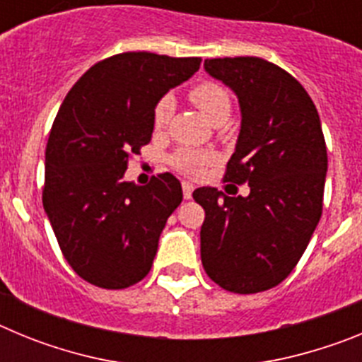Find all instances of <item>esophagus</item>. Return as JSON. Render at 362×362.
<instances>
[{"instance_id":"esophagus-1","label":"esophagus","mask_w":362,"mask_h":362,"mask_svg":"<svg viewBox=\"0 0 362 362\" xmlns=\"http://www.w3.org/2000/svg\"><path fill=\"white\" fill-rule=\"evenodd\" d=\"M181 187H183V196H185V199H190V197H192V192H194V185L188 183V181H183V185H181Z\"/></svg>"}]
</instances>
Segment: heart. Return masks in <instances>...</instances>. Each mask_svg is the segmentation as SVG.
<instances>
[{
	"instance_id": "heart-1",
	"label": "heart",
	"mask_w": 362,
	"mask_h": 362,
	"mask_svg": "<svg viewBox=\"0 0 362 362\" xmlns=\"http://www.w3.org/2000/svg\"><path fill=\"white\" fill-rule=\"evenodd\" d=\"M188 98L197 108L201 110L206 119L214 124L225 123L226 117L230 116V108H232V99L226 92L225 86L214 81L197 83L192 86L188 92ZM174 112V101L170 98H161L153 107L152 123L153 129L161 132L168 127V121ZM216 161V152L209 148H179L177 152L172 153L170 165L175 170H179L185 175H197L201 174L204 166Z\"/></svg>"
}]
</instances>
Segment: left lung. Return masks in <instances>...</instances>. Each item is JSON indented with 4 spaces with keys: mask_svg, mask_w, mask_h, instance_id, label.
<instances>
[{
    "mask_svg": "<svg viewBox=\"0 0 362 362\" xmlns=\"http://www.w3.org/2000/svg\"><path fill=\"white\" fill-rule=\"evenodd\" d=\"M241 107V132L225 181L246 197L194 190L204 209L201 261L221 288L257 293L290 276L322 214L326 143L317 108L293 76L261 57L204 59Z\"/></svg>",
    "mask_w": 362,
    "mask_h": 362,
    "instance_id": "8db88e82",
    "label": "left lung"
}]
</instances>
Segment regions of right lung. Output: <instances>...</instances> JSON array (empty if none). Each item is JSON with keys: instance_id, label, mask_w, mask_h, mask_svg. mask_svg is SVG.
<instances>
[{"instance_id": "1", "label": "right lung", "mask_w": 362, "mask_h": 362, "mask_svg": "<svg viewBox=\"0 0 362 362\" xmlns=\"http://www.w3.org/2000/svg\"><path fill=\"white\" fill-rule=\"evenodd\" d=\"M201 57L123 52L95 63L70 88L45 152L43 209L66 263L86 283L129 288L152 268L159 235L183 201L172 174L124 181L152 139L153 107L199 70Z\"/></svg>"}]
</instances>
